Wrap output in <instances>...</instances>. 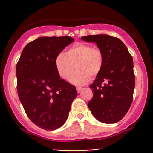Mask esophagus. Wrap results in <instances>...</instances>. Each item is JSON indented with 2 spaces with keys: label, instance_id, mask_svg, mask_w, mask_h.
Wrapping results in <instances>:
<instances>
[{
  "label": "esophagus",
  "instance_id": "esophagus-1",
  "mask_svg": "<svg viewBox=\"0 0 153 153\" xmlns=\"http://www.w3.org/2000/svg\"><path fill=\"white\" fill-rule=\"evenodd\" d=\"M76 89H77V91H78V93H80L82 89V87H77Z\"/></svg>",
  "mask_w": 153,
  "mask_h": 153
}]
</instances>
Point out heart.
<instances>
[{"instance_id": "heart-1", "label": "heart", "mask_w": 153, "mask_h": 153, "mask_svg": "<svg viewBox=\"0 0 153 153\" xmlns=\"http://www.w3.org/2000/svg\"><path fill=\"white\" fill-rule=\"evenodd\" d=\"M104 57L99 47L86 43H78L56 57L55 68L64 80H68L76 67L79 71L70 78L75 85H84L96 77L102 70Z\"/></svg>"}]
</instances>
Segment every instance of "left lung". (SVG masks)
<instances>
[{"label": "left lung", "instance_id": "1", "mask_svg": "<svg viewBox=\"0 0 153 153\" xmlns=\"http://www.w3.org/2000/svg\"><path fill=\"white\" fill-rule=\"evenodd\" d=\"M81 39L94 42L102 50V70L90 85L93 98L88 103L95 118L106 124L121 120L130 108L135 77L133 59L127 47L117 37L107 34L88 35Z\"/></svg>", "mask_w": 153, "mask_h": 153}]
</instances>
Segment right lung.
Returning a JSON list of instances; mask_svg holds the SVG:
<instances>
[{"label":"right lung","instance_id":"1","mask_svg":"<svg viewBox=\"0 0 153 153\" xmlns=\"http://www.w3.org/2000/svg\"><path fill=\"white\" fill-rule=\"evenodd\" d=\"M73 41L69 36L39 37L26 45L17 62L19 99L29 119L45 130L62 127L78 95L55 68L56 57Z\"/></svg>","mask_w":153,"mask_h":153}]
</instances>
